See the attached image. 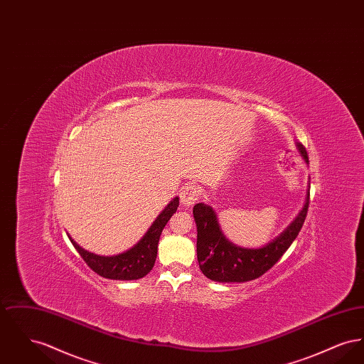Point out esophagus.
I'll use <instances>...</instances> for the list:
<instances>
[{
    "instance_id": "esophagus-1",
    "label": "esophagus",
    "mask_w": 364,
    "mask_h": 364,
    "mask_svg": "<svg viewBox=\"0 0 364 364\" xmlns=\"http://www.w3.org/2000/svg\"><path fill=\"white\" fill-rule=\"evenodd\" d=\"M199 199V190L193 184H187L180 191V202L184 208L193 206Z\"/></svg>"
}]
</instances>
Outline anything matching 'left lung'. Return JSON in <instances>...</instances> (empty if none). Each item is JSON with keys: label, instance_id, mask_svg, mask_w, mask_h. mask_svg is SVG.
<instances>
[{"label": "left lung", "instance_id": "left-lung-1", "mask_svg": "<svg viewBox=\"0 0 364 364\" xmlns=\"http://www.w3.org/2000/svg\"><path fill=\"white\" fill-rule=\"evenodd\" d=\"M296 149L309 165V156L303 144L296 143ZM309 191L304 205L294 221L277 237L258 248L242 247L230 242L220 226L214 208L208 203L195 205L192 213L198 229L196 254L202 273L211 281L228 284L245 282L264 274L289 248L304 224L310 203Z\"/></svg>", "mask_w": 364, "mask_h": 364}]
</instances>
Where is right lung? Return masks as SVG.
I'll use <instances>...</instances> for the list:
<instances>
[{"instance_id":"add662e5","label":"right lung","mask_w":364,"mask_h":364,"mask_svg":"<svg viewBox=\"0 0 364 364\" xmlns=\"http://www.w3.org/2000/svg\"><path fill=\"white\" fill-rule=\"evenodd\" d=\"M178 208V196L173 198L168 206L164 208L156 221L149 228L144 236L139 240L134 247L124 251L117 255H97L82 248L77 242H75L70 235V242L85 259L87 264L101 277L109 279H122V281H132L143 278L150 273L156 259L158 251V242L162 233V229L168 224L171 217Z\"/></svg>"}]
</instances>
